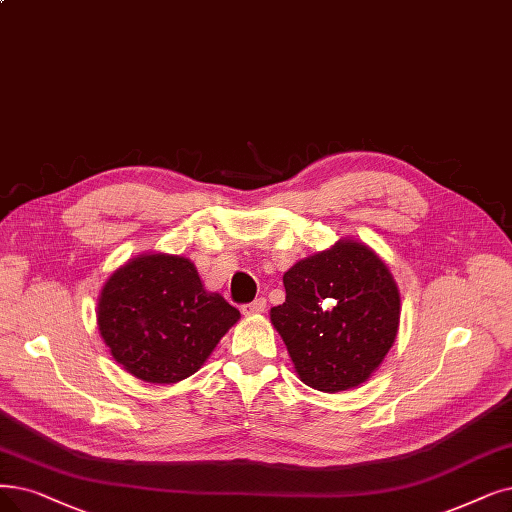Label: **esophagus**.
Segmentation results:
<instances>
[{
	"label": "esophagus",
	"instance_id": "esophagus-1",
	"mask_svg": "<svg viewBox=\"0 0 512 512\" xmlns=\"http://www.w3.org/2000/svg\"><path fill=\"white\" fill-rule=\"evenodd\" d=\"M264 309H267V300H264V298H256L254 302L245 304L243 309H241V313H243V315H248V317H252V315H260V313H264Z\"/></svg>",
	"mask_w": 512,
	"mask_h": 512
}]
</instances>
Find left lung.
I'll return each mask as SVG.
<instances>
[{
	"instance_id": "left-lung-1",
	"label": "left lung",
	"mask_w": 512,
	"mask_h": 512,
	"mask_svg": "<svg viewBox=\"0 0 512 512\" xmlns=\"http://www.w3.org/2000/svg\"><path fill=\"white\" fill-rule=\"evenodd\" d=\"M283 288L285 302L273 306L271 323L298 378L321 393L370 380L401 319L397 281L370 245L338 239L285 271Z\"/></svg>"
}]
</instances>
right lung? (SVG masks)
Segmentation results:
<instances>
[{"label":"right lung","instance_id":"right-lung-1","mask_svg":"<svg viewBox=\"0 0 512 512\" xmlns=\"http://www.w3.org/2000/svg\"><path fill=\"white\" fill-rule=\"evenodd\" d=\"M239 311L203 288L180 254L147 252L115 269L98 296L96 323L113 359L151 384H176L208 361Z\"/></svg>","mask_w":512,"mask_h":512}]
</instances>
